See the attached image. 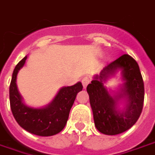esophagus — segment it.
<instances>
[{"label": "esophagus", "mask_w": 155, "mask_h": 155, "mask_svg": "<svg viewBox=\"0 0 155 155\" xmlns=\"http://www.w3.org/2000/svg\"><path fill=\"white\" fill-rule=\"evenodd\" d=\"M91 82V79L88 78V77H84V78H82V84H83V86H84V88L85 89L87 87V85L89 84V83Z\"/></svg>", "instance_id": "34e87169"}]
</instances>
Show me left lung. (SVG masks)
<instances>
[{
	"label": "left lung",
	"instance_id": "obj_1",
	"mask_svg": "<svg viewBox=\"0 0 155 155\" xmlns=\"http://www.w3.org/2000/svg\"><path fill=\"white\" fill-rule=\"evenodd\" d=\"M119 70L124 84L117 93L111 94L104 83ZM87 92L99 132L108 135L125 132L137 122L143 108L144 83L138 64L132 57L123 54L94 76Z\"/></svg>",
	"mask_w": 155,
	"mask_h": 155
}]
</instances>
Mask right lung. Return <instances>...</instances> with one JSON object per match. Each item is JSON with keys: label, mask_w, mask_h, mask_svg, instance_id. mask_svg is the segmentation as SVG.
Instances as JSON below:
<instances>
[{"label": "right lung", "mask_w": 155, "mask_h": 155, "mask_svg": "<svg viewBox=\"0 0 155 155\" xmlns=\"http://www.w3.org/2000/svg\"><path fill=\"white\" fill-rule=\"evenodd\" d=\"M23 58L15 66L9 87L10 107L14 117L21 128L39 136H51L59 133L68 120L70 110L77 94L83 90L81 82L72 86L62 87L50 104L45 107L33 108L24 103L16 84L17 74L27 60Z\"/></svg>", "instance_id": "add662e5"}]
</instances>
